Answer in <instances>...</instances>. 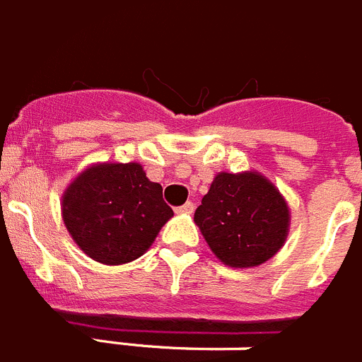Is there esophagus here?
Masks as SVG:
<instances>
[{
	"label": "esophagus",
	"instance_id": "esophagus-1",
	"mask_svg": "<svg viewBox=\"0 0 362 362\" xmlns=\"http://www.w3.org/2000/svg\"><path fill=\"white\" fill-rule=\"evenodd\" d=\"M175 212H177V214H192V212H194V203L192 202H187L183 206H177V209H175Z\"/></svg>",
	"mask_w": 362,
	"mask_h": 362
}]
</instances>
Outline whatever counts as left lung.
<instances>
[{"instance_id": "obj_1", "label": "left lung", "mask_w": 362, "mask_h": 362, "mask_svg": "<svg viewBox=\"0 0 362 362\" xmlns=\"http://www.w3.org/2000/svg\"><path fill=\"white\" fill-rule=\"evenodd\" d=\"M194 221L219 262L258 267L284 247L291 211L273 181L256 170L216 174Z\"/></svg>"}]
</instances>
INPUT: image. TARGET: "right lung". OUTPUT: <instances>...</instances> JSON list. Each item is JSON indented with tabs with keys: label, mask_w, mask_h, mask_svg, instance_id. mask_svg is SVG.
I'll return each mask as SVG.
<instances>
[{
	"label": "right lung",
	"mask_w": 362,
	"mask_h": 362,
	"mask_svg": "<svg viewBox=\"0 0 362 362\" xmlns=\"http://www.w3.org/2000/svg\"><path fill=\"white\" fill-rule=\"evenodd\" d=\"M174 211L163 187L139 163H95L62 194V218L73 242L95 262L122 265L156 242Z\"/></svg>",
	"instance_id": "right-lung-1"
}]
</instances>
